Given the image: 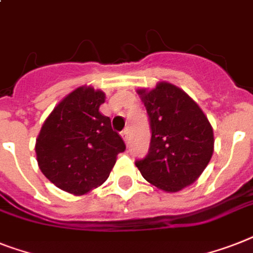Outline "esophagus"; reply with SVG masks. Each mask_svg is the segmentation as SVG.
Returning <instances> with one entry per match:
<instances>
[{"mask_svg": "<svg viewBox=\"0 0 253 253\" xmlns=\"http://www.w3.org/2000/svg\"><path fill=\"white\" fill-rule=\"evenodd\" d=\"M121 135H122L125 143H126V144L128 145V143H130V132H128V130H127V128H126V130H123Z\"/></svg>", "mask_w": 253, "mask_h": 253, "instance_id": "obj_1", "label": "esophagus"}]
</instances>
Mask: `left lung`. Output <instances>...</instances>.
Returning <instances> with one entry per match:
<instances>
[{"mask_svg":"<svg viewBox=\"0 0 253 253\" xmlns=\"http://www.w3.org/2000/svg\"><path fill=\"white\" fill-rule=\"evenodd\" d=\"M147 109L151 143L135 165L149 183L176 192L198 179L213 155V128L199 105L180 88L159 83L140 89Z\"/></svg>","mask_w":253,"mask_h":253,"instance_id":"left-lung-1","label":"left lung"}]
</instances>
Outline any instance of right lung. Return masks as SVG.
I'll return each instance as SVG.
<instances>
[{
    "instance_id": "1",
    "label": "right lung",
    "mask_w": 253,
    "mask_h": 253,
    "mask_svg": "<svg viewBox=\"0 0 253 253\" xmlns=\"http://www.w3.org/2000/svg\"><path fill=\"white\" fill-rule=\"evenodd\" d=\"M105 94L80 87L65 97L44 122L36 140L40 170L53 184L83 195L108 179L118 153L126 149L98 108Z\"/></svg>"
}]
</instances>
